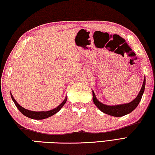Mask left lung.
<instances>
[{
	"label": "left lung",
	"mask_w": 155,
	"mask_h": 155,
	"mask_svg": "<svg viewBox=\"0 0 155 155\" xmlns=\"http://www.w3.org/2000/svg\"><path fill=\"white\" fill-rule=\"evenodd\" d=\"M145 84H146V78L144 77V81L141 87L140 91L139 94L136 96V98L134 101L130 102L129 103L122 104L118 105H114V106H110V105H107L101 103L100 101H98L96 98L94 91H92V100L95 105L100 109L102 112L106 113L107 115H111L113 117H122L124 116L127 114H129L136 109L138 106L140 101H141L142 96L143 93L144 92L145 89Z\"/></svg>",
	"instance_id": "obj_1"
}]
</instances>
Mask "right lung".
<instances>
[{"instance_id":"obj_1","label":"right lung","mask_w":155,"mask_h":155,"mask_svg":"<svg viewBox=\"0 0 155 155\" xmlns=\"http://www.w3.org/2000/svg\"><path fill=\"white\" fill-rule=\"evenodd\" d=\"M11 96L13 101L14 102L15 104V106L17 107V109H19V111L21 112L23 115L28 117L29 118L34 119H44L54 115V114H56L57 112L59 111L61 108L63 107V105L65 104L67 99H68V97H65V98L64 99V101L61 103V104H59V106L54 109L48 110V111H32V110L24 109V108L22 107L21 106H20V105L17 103V102L15 100V98H13V95L11 94Z\"/></svg>"}]
</instances>
